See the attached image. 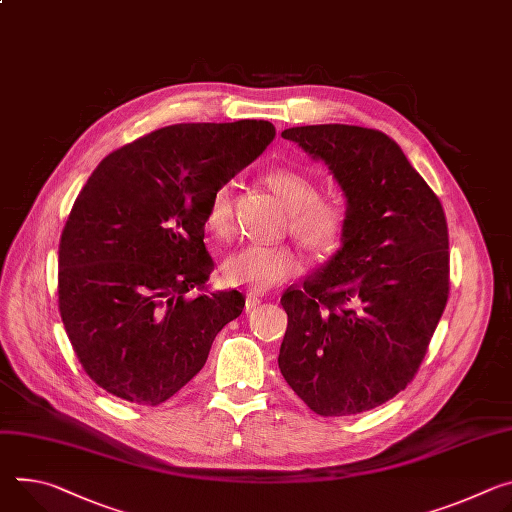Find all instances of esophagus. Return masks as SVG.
Segmentation results:
<instances>
[{
  "mask_svg": "<svg viewBox=\"0 0 512 512\" xmlns=\"http://www.w3.org/2000/svg\"><path fill=\"white\" fill-rule=\"evenodd\" d=\"M259 304H261V298H257V296H253V294H249V296H247V300H245V310H247V312H251V310H255Z\"/></svg>",
  "mask_w": 512,
  "mask_h": 512,
  "instance_id": "1",
  "label": "esophagus"
}]
</instances>
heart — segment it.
Masks as SVG:
<instances>
[{"instance_id":"1","label":"heart","mask_w":512,"mask_h":512,"mask_svg":"<svg viewBox=\"0 0 512 512\" xmlns=\"http://www.w3.org/2000/svg\"><path fill=\"white\" fill-rule=\"evenodd\" d=\"M269 188L290 208V230L296 239L312 251H331L343 237L349 224L347 204L329 194H318V181L308 171L280 165L265 173ZM232 202L228 185H218L212 192L206 224L216 235H224L230 224ZM300 263L286 245H245L230 253L222 263V280L228 286L267 290L288 280Z\"/></svg>"}]
</instances>
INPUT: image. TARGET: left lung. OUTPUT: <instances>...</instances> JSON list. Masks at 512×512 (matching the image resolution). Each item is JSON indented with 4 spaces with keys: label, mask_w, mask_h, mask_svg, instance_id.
<instances>
[{
    "label": "left lung",
    "mask_w": 512,
    "mask_h": 512,
    "mask_svg": "<svg viewBox=\"0 0 512 512\" xmlns=\"http://www.w3.org/2000/svg\"><path fill=\"white\" fill-rule=\"evenodd\" d=\"M282 136L329 165L349 224L337 255L284 292L277 363L316 414H359L402 392L427 355L449 298L445 212L376 128L316 124Z\"/></svg>",
    "instance_id": "left-lung-1"
}]
</instances>
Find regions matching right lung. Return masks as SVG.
<instances>
[{"instance_id":"obj_1","label":"right lung","mask_w":512,"mask_h":512,"mask_svg":"<svg viewBox=\"0 0 512 512\" xmlns=\"http://www.w3.org/2000/svg\"><path fill=\"white\" fill-rule=\"evenodd\" d=\"M273 136L267 120L165 126L110 153L83 185L59 243V312L85 374L112 396L169 400L243 312L237 290L188 294L210 280L212 192Z\"/></svg>"}]
</instances>
